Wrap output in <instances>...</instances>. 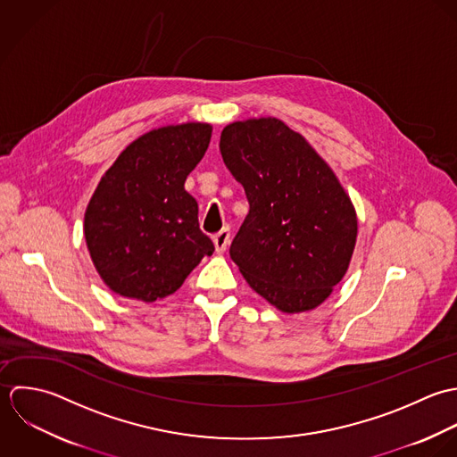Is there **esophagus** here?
I'll use <instances>...</instances> for the list:
<instances>
[{"mask_svg":"<svg viewBox=\"0 0 457 457\" xmlns=\"http://www.w3.org/2000/svg\"><path fill=\"white\" fill-rule=\"evenodd\" d=\"M229 229L228 228H224V229H220L219 233H215L213 235V244H215V251L219 253V254H222L224 251H226V247H228V244H229Z\"/></svg>","mask_w":457,"mask_h":457,"instance_id":"obj_1","label":"esophagus"}]
</instances>
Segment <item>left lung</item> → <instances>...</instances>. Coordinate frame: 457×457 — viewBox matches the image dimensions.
<instances>
[{
    "label": "left lung",
    "mask_w": 457,
    "mask_h": 457,
    "mask_svg": "<svg viewBox=\"0 0 457 457\" xmlns=\"http://www.w3.org/2000/svg\"><path fill=\"white\" fill-rule=\"evenodd\" d=\"M219 148L249 199L231 260L278 311L318 307L353 256L357 213L350 195L305 137L277 118L226 125Z\"/></svg>",
    "instance_id": "8db88e82"
}]
</instances>
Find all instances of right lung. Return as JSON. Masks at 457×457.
Masks as SVG:
<instances>
[{"label":"right lung","instance_id":"add662e5","mask_svg":"<svg viewBox=\"0 0 457 457\" xmlns=\"http://www.w3.org/2000/svg\"><path fill=\"white\" fill-rule=\"evenodd\" d=\"M212 125L188 121L132 141L104 173L85 213L93 265L109 289L143 302L175 293L215 251L185 190Z\"/></svg>","mask_w":457,"mask_h":457}]
</instances>
